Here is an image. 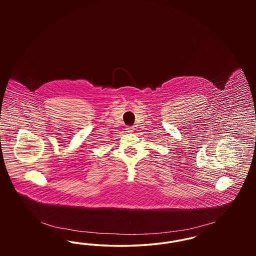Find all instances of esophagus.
I'll return each instance as SVG.
<instances>
[{
  "label": "esophagus",
  "instance_id": "1",
  "mask_svg": "<svg viewBox=\"0 0 256 256\" xmlns=\"http://www.w3.org/2000/svg\"><path fill=\"white\" fill-rule=\"evenodd\" d=\"M134 130V128L132 126H128V128H126V132H132Z\"/></svg>",
  "mask_w": 256,
  "mask_h": 256
}]
</instances>
